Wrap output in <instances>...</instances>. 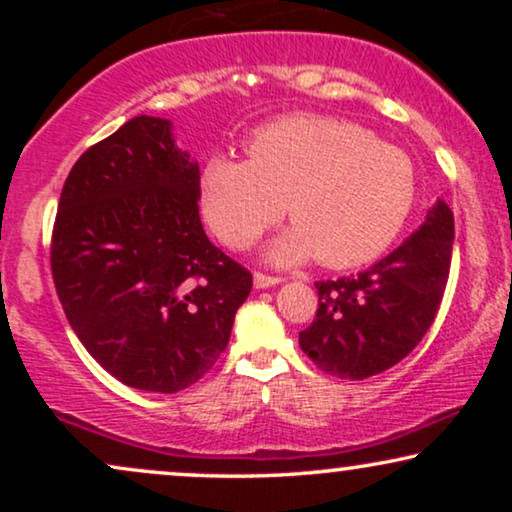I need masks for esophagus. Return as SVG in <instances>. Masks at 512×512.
I'll return each instance as SVG.
<instances>
[{
	"instance_id": "obj_1",
	"label": "esophagus",
	"mask_w": 512,
	"mask_h": 512,
	"mask_svg": "<svg viewBox=\"0 0 512 512\" xmlns=\"http://www.w3.org/2000/svg\"><path fill=\"white\" fill-rule=\"evenodd\" d=\"M282 279L272 277V275H263V272H254V286L256 289H270V286H277Z\"/></svg>"
}]
</instances>
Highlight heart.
Wrapping results in <instances>:
<instances>
[{"instance_id":"b5f03b06","label":"heart","mask_w":512,"mask_h":512,"mask_svg":"<svg viewBox=\"0 0 512 512\" xmlns=\"http://www.w3.org/2000/svg\"><path fill=\"white\" fill-rule=\"evenodd\" d=\"M249 160L214 156L202 172V209L230 247H247L279 216L293 226L270 247L277 263L319 256L328 268L370 263L396 240L415 205L412 160L361 125L293 114L261 125Z\"/></svg>"}]
</instances>
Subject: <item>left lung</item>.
I'll return each instance as SVG.
<instances>
[{
    "label": "left lung",
    "mask_w": 512,
    "mask_h": 512,
    "mask_svg": "<svg viewBox=\"0 0 512 512\" xmlns=\"http://www.w3.org/2000/svg\"><path fill=\"white\" fill-rule=\"evenodd\" d=\"M452 209L438 200L401 247L352 277L317 282L319 307L300 349L340 380L396 366L429 331L450 277Z\"/></svg>",
    "instance_id": "obj_1"
}]
</instances>
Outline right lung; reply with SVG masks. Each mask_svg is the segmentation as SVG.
Masks as SVG:
<instances>
[{"label": "right lung", "mask_w": 512, "mask_h": 512, "mask_svg": "<svg viewBox=\"0 0 512 512\" xmlns=\"http://www.w3.org/2000/svg\"><path fill=\"white\" fill-rule=\"evenodd\" d=\"M198 198V163L156 116L90 146L62 186L55 291L88 354L132 389L198 382L251 291V272L202 230Z\"/></svg>", "instance_id": "obj_1"}]
</instances>
